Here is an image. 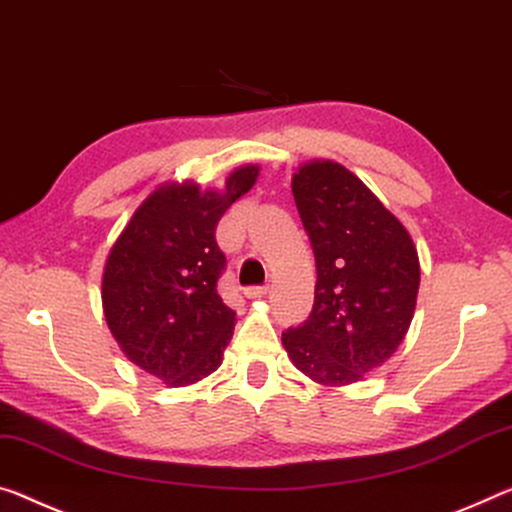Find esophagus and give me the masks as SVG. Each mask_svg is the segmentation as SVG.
Returning a JSON list of instances; mask_svg holds the SVG:
<instances>
[{
    "mask_svg": "<svg viewBox=\"0 0 512 512\" xmlns=\"http://www.w3.org/2000/svg\"><path fill=\"white\" fill-rule=\"evenodd\" d=\"M266 291H269V285H250L243 289V294H246V298H262Z\"/></svg>",
    "mask_w": 512,
    "mask_h": 512,
    "instance_id": "1",
    "label": "esophagus"
}]
</instances>
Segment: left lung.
Instances as JSON below:
<instances>
[{
	"label": "left lung",
	"instance_id": "obj_1",
	"mask_svg": "<svg viewBox=\"0 0 512 512\" xmlns=\"http://www.w3.org/2000/svg\"><path fill=\"white\" fill-rule=\"evenodd\" d=\"M316 259L314 305L282 332L294 367L351 385L403 342L415 314L419 257L410 234L351 170L312 161L291 180Z\"/></svg>",
	"mask_w": 512,
	"mask_h": 512
}]
</instances>
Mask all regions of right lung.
Listing matches in <instances>:
<instances>
[{
	"mask_svg": "<svg viewBox=\"0 0 512 512\" xmlns=\"http://www.w3.org/2000/svg\"><path fill=\"white\" fill-rule=\"evenodd\" d=\"M257 173V166L234 170L223 193L164 186L113 243L102 278L109 330L129 360L166 385L198 383L221 367L237 312L218 294L227 259L216 225Z\"/></svg>",
	"mask_w": 512,
	"mask_h": 512,
	"instance_id": "add662e5",
	"label": "right lung"
}]
</instances>
